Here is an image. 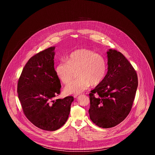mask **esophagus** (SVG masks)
<instances>
[{"mask_svg":"<svg viewBox=\"0 0 155 155\" xmlns=\"http://www.w3.org/2000/svg\"><path fill=\"white\" fill-rule=\"evenodd\" d=\"M78 94H74V98H77L78 97Z\"/></svg>","mask_w":155,"mask_h":155,"instance_id":"esophagus-1","label":"esophagus"}]
</instances>
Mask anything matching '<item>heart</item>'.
I'll return each instance as SVG.
<instances>
[{
	"mask_svg": "<svg viewBox=\"0 0 155 155\" xmlns=\"http://www.w3.org/2000/svg\"><path fill=\"white\" fill-rule=\"evenodd\" d=\"M55 71L64 84L69 83L77 72L79 78L65 87L67 94H77L87 90L91 84H101L106 76L107 65L102 56L90 50L78 49L69 54L67 61L59 62Z\"/></svg>",
	"mask_w": 155,
	"mask_h": 155,
	"instance_id": "heart-1",
	"label": "heart"
}]
</instances>
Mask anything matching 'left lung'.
<instances>
[{
	"label": "left lung",
	"instance_id": "1",
	"mask_svg": "<svg viewBox=\"0 0 155 155\" xmlns=\"http://www.w3.org/2000/svg\"><path fill=\"white\" fill-rule=\"evenodd\" d=\"M107 53V74L89 94L90 119L102 128L114 127L126 118L138 86L137 73L124 55L112 49Z\"/></svg>",
	"mask_w": 155,
	"mask_h": 155
}]
</instances>
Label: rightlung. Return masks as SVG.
Returning a JSON list of instances; mask_svg holds the SVG:
<instances>
[{"instance_id":"obj_1","label":"right lung","mask_w":155,"mask_h":155,"mask_svg":"<svg viewBox=\"0 0 155 155\" xmlns=\"http://www.w3.org/2000/svg\"><path fill=\"white\" fill-rule=\"evenodd\" d=\"M54 47L31 58L19 78L17 92L23 111L35 126L45 130L59 129L67 121L72 96L54 100L61 82L54 68Z\"/></svg>"}]
</instances>
